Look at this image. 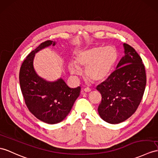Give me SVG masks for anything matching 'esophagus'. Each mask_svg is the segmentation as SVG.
I'll use <instances>...</instances> for the list:
<instances>
[{
    "mask_svg": "<svg viewBox=\"0 0 158 158\" xmlns=\"http://www.w3.org/2000/svg\"><path fill=\"white\" fill-rule=\"evenodd\" d=\"M91 91V89L89 88H84L83 90H82V92H89Z\"/></svg>",
    "mask_w": 158,
    "mask_h": 158,
    "instance_id": "1",
    "label": "esophagus"
}]
</instances>
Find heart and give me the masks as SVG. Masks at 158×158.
Here are the masks:
<instances>
[{
	"instance_id": "b5f03b06",
	"label": "heart",
	"mask_w": 158,
	"mask_h": 158,
	"mask_svg": "<svg viewBox=\"0 0 158 158\" xmlns=\"http://www.w3.org/2000/svg\"><path fill=\"white\" fill-rule=\"evenodd\" d=\"M118 60V52L113 46H95L77 52L76 64L70 62L68 69L75 76L82 74L79 68H84L87 78L94 82L109 78Z\"/></svg>"
}]
</instances>
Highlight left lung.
Returning <instances> with one entry per match:
<instances>
[{
	"mask_svg": "<svg viewBox=\"0 0 158 158\" xmlns=\"http://www.w3.org/2000/svg\"><path fill=\"white\" fill-rule=\"evenodd\" d=\"M123 45L124 56L116 70L97 87L102 95L98 114L110 124L120 123L135 112L146 85L145 66L140 56L131 46Z\"/></svg>",
	"mask_w": 158,
	"mask_h": 158,
	"instance_id": "8db88e82",
	"label": "left lung"
}]
</instances>
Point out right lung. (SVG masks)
I'll return each mask as SVG.
<instances>
[{"label":"right lung","mask_w":158,"mask_h":158,"mask_svg":"<svg viewBox=\"0 0 158 158\" xmlns=\"http://www.w3.org/2000/svg\"><path fill=\"white\" fill-rule=\"evenodd\" d=\"M56 44V41L50 40L41 44L27 56L19 72V83L27 106L35 117L48 124L62 121L70 113L80 92V86L70 88L61 78L48 81L35 70V53Z\"/></svg>","instance_id":"add662e5"}]
</instances>
